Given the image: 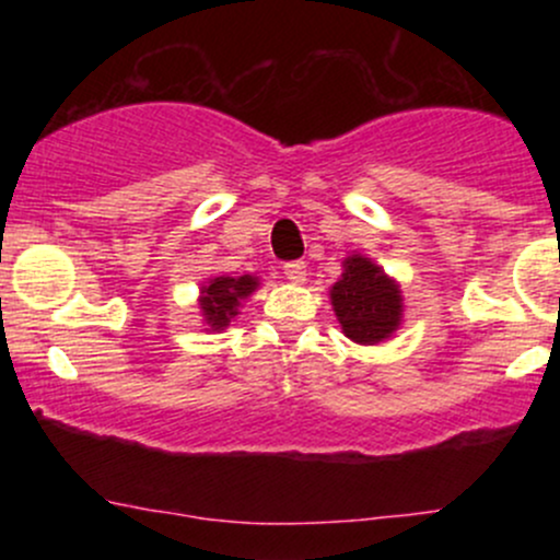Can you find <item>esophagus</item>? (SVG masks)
<instances>
[{"mask_svg":"<svg viewBox=\"0 0 560 560\" xmlns=\"http://www.w3.org/2000/svg\"><path fill=\"white\" fill-rule=\"evenodd\" d=\"M284 276L292 284H302L307 276V266L305 260H292V262H284Z\"/></svg>","mask_w":560,"mask_h":560,"instance_id":"1","label":"esophagus"}]
</instances>
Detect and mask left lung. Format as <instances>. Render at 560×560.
<instances>
[{
	"mask_svg": "<svg viewBox=\"0 0 560 560\" xmlns=\"http://www.w3.org/2000/svg\"><path fill=\"white\" fill-rule=\"evenodd\" d=\"M345 273L331 287V305L345 337L358 345H376L400 329L402 294L395 279L363 255L342 262Z\"/></svg>",
	"mask_w": 560,
	"mask_h": 560,
	"instance_id": "1",
	"label": "left lung"
}]
</instances>
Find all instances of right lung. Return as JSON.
<instances>
[{"label":"right lung","instance_id":"add662e5","mask_svg":"<svg viewBox=\"0 0 560 560\" xmlns=\"http://www.w3.org/2000/svg\"><path fill=\"white\" fill-rule=\"evenodd\" d=\"M258 289V276H215L199 289V311L208 331H221L240 313L242 300Z\"/></svg>","mask_w":560,"mask_h":560}]
</instances>
